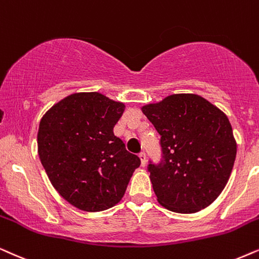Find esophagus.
I'll use <instances>...</instances> for the list:
<instances>
[{"instance_id":"34e87169","label":"esophagus","mask_w":259,"mask_h":259,"mask_svg":"<svg viewBox=\"0 0 259 259\" xmlns=\"http://www.w3.org/2000/svg\"><path fill=\"white\" fill-rule=\"evenodd\" d=\"M140 160H141V164H142V167H144V165L147 164V155L144 151H142V153H140Z\"/></svg>"}]
</instances>
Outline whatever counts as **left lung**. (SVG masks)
Returning <instances> with one entry per match:
<instances>
[{
	"label": "left lung",
	"instance_id": "1",
	"mask_svg": "<svg viewBox=\"0 0 259 259\" xmlns=\"http://www.w3.org/2000/svg\"><path fill=\"white\" fill-rule=\"evenodd\" d=\"M141 109L161 135L163 161L148 167L157 201L177 213L207 207L225 188L236 160L227 116L195 94L170 95Z\"/></svg>",
	"mask_w": 259,
	"mask_h": 259
}]
</instances>
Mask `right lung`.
Listing matches in <instances>:
<instances>
[{"label":"right lung","mask_w":259,"mask_h":259,"mask_svg":"<svg viewBox=\"0 0 259 259\" xmlns=\"http://www.w3.org/2000/svg\"><path fill=\"white\" fill-rule=\"evenodd\" d=\"M124 109V103L99 92H77L40 120L41 163L57 192L81 211H105L118 204L140 167L139 156L113 134Z\"/></svg>","instance_id":"add662e5"}]
</instances>
